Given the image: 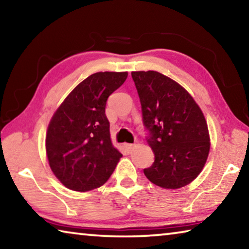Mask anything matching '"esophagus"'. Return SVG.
Listing matches in <instances>:
<instances>
[{"label": "esophagus", "mask_w": 249, "mask_h": 249, "mask_svg": "<svg viewBox=\"0 0 249 249\" xmlns=\"http://www.w3.org/2000/svg\"><path fill=\"white\" fill-rule=\"evenodd\" d=\"M134 146L135 145H133V144H124V148L127 150V153H130V151H132V149L134 148Z\"/></svg>", "instance_id": "34e87169"}]
</instances>
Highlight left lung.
<instances>
[{"label": "left lung", "instance_id": "8db88e82", "mask_svg": "<svg viewBox=\"0 0 249 249\" xmlns=\"http://www.w3.org/2000/svg\"><path fill=\"white\" fill-rule=\"evenodd\" d=\"M147 142L155 161L144 174L163 189H179L203 169L210 151L208 124L199 105L179 83L157 71H133Z\"/></svg>", "mask_w": 249, "mask_h": 249}]
</instances>
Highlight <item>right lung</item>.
Here are the masks:
<instances>
[{
  "label": "right lung",
  "instance_id": "obj_1",
  "mask_svg": "<svg viewBox=\"0 0 249 249\" xmlns=\"http://www.w3.org/2000/svg\"><path fill=\"white\" fill-rule=\"evenodd\" d=\"M127 72H96L79 83L54 112L46 135L53 175L70 190L86 192L104 184L122 154L113 146L107 101Z\"/></svg>",
  "mask_w": 249,
  "mask_h": 249
}]
</instances>
